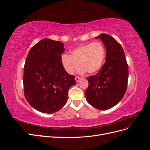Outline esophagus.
Listing matches in <instances>:
<instances>
[{"instance_id": "obj_1", "label": "esophagus", "mask_w": 150, "mask_h": 150, "mask_svg": "<svg viewBox=\"0 0 150 150\" xmlns=\"http://www.w3.org/2000/svg\"><path fill=\"white\" fill-rule=\"evenodd\" d=\"M81 77H79V76H76V78H75V80H76V83H78V82H79V80L81 79Z\"/></svg>"}]
</instances>
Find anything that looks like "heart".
Segmentation results:
<instances>
[{
    "label": "heart",
    "instance_id": "1",
    "mask_svg": "<svg viewBox=\"0 0 150 150\" xmlns=\"http://www.w3.org/2000/svg\"><path fill=\"white\" fill-rule=\"evenodd\" d=\"M106 57V50L99 42H90L74 49L71 55L63 54L61 61L65 69L69 74H73L79 67L81 72L89 74L96 72L102 67Z\"/></svg>",
    "mask_w": 150,
    "mask_h": 150
}]
</instances>
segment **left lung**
Wrapping results in <instances>:
<instances>
[{"label":"left lung","mask_w":150,"mask_h":150,"mask_svg":"<svg viewBox=\"0 0 150 150\" xmlns=\"http://www.w3.org/2000/svg\"><path fill=\"white\" fill-rule=\"evenodd\" d=\"M100 39L106 48V61L96 75L88 78L85 91L88 102L98 110L115 106L124 96L128 86V66L121 44L112 36L101 34Z\"/></svg>","instance_id":"8db88e82"}]
</instances>
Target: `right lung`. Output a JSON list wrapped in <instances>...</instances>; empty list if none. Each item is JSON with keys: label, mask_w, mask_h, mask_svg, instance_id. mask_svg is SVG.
I'll use <instances>...</instances> for the list:
<instances>
[{"label": "right lung", "mask_w": 150, "mask_h": 150, "mask_svg": "<svg viewBox=\"0 0 150 150\" xmlns=\"http://www.w3.org/2000/svg\"><path fill=\"white\" fill-rule=\"evenodd\" d=\"M64 44L44 39L30 49L24 67V96L40 112H56L65 105L75 76L64 69L61 61Z\"/></svg>", "instance_id": "1"}]
</instances>
